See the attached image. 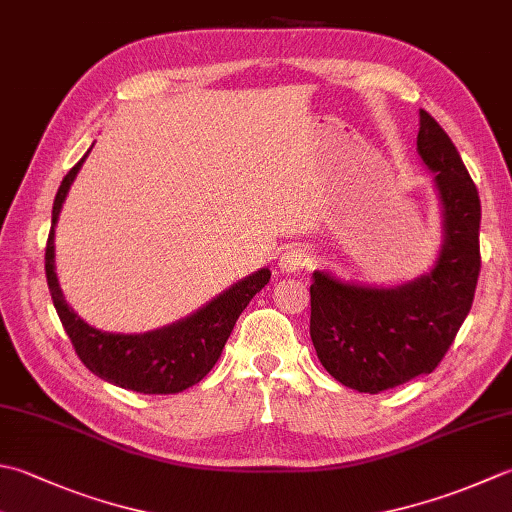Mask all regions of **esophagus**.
Wrapping results in <instances>:
<instances>
[{"label":"esophagus","instance_id":"34e87169","mask_svg":"<svg viewBox=\"0 0 512 512\" xmlns=\"http://www.w3.org/2000/svg\"><path fill=\"white\" fill-rule=\"evenodd\" d=\"M313 262V255H310V250L304 246H290L288 250H284L282 255L277 259V268L279 273L284 275H293L299 273V270H304Z\"/></svg>","mask_w":512,"mask_h":512}]
</instances>
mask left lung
<instances>
[{"mask_svg":"<svg viewBox=\"0 0 512 512\" xmlns=\"http://www.w3.org/2000/svg\"><path fill=\"white\" fill-rule=\"evenodd\" d=\"M417 153L435 175L442 204V246L433 268L397 286L346 282L315 270L310 284V339L322 366L359 393L406 384L433 373L473 306L482 204L455 144L419 110Z\"/></svg>","mask_w":512,"mask_h":512,"instance_id":"1","label":"left lung"}]
</instances>
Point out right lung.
Returning a JSON list of instances; mask_svg holds the SVG:
<instances>
[{
	"label": "right lung",
	"mask_w": 512,
	"mask_h": 512,
	"mask_svg": "<svg viewBox=\"0 0 512 512\" xmlns=\"http://www.w3.org/2000/svg\"><path fill=\"white\" fill-rule=\"evenodd\" d=\"M88 153L68 170L53 202V222H50L46 244V279L55 310L75 346L77 357L90 373L102 377L108 384L144 395L182 393L202 382L210 368L217 364L237 317L242 315L250 299L268 284L270 270H255L253 275L239 279L224 293L210 299L206 306L197 308L193 315L157 330H148V333H108V330L86 324L66 304L59 288L55 273V226L70 184L75 182Z\"/></svg>",
	"instance_id": "obj_1"
}]
</instances>
